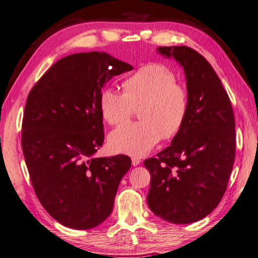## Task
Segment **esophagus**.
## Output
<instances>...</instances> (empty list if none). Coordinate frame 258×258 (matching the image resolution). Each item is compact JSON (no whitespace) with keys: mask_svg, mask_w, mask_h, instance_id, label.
Returning <instances> with one entry per match:
<instances>
[{"mask_svg":"<svg viewBox=\"0 0 258 258\" xmlns=\"http://www.w3.org/2000/svg\"><path fill=\"white\" fill-rule=\"evenodd\" d=\"M131 163H133L134 166H137V165L142 163V159H140L139 157H133L131 158Z\"/></svg>","mask_w":258,"mask_h":258,"instance_id":"obj_1","label":"esophagus"}]
</instances>
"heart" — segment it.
<instances>
[{
	"mask_svg": "<svg viewBox=\"0 0 258 258\" xmlns=\"http://www.w3.org/2000/svg\"><path fill=\"white\" fill-rule=\"evenodd\" d=\"M121 92L104 87L100 109L110 124L128 121L142 106L137 123H127L112 131L109 144L116 153L143 156L160 139L172 138L185 123L189 111L188 92L177 83L175 73L163 64H148L124 80Z\"/></svg>",
	"mask_w": 258,
	"mask_h": 258,
	"instance_id": "obj_1",
	"label": "heart"
}]
</instances>
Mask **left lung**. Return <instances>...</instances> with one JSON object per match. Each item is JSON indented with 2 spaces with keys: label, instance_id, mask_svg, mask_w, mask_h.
<instances>
[{
  "label": "left lung",
  "instance_id": "1",
  "mask_svg": "<svg viewBox=\"0 0 258 258\" xmlns=\"http://www.w3.org/2000/svg\"><path fill=\"white\" fill-rule=\"evenodd\" d=\"M158 51L183 66L189 111L172 145L144 162L150 173L147 203L164 220L192 223L215 210L227 189L236 156L235 115L205 57L186 46Z\"/></svg>",
  "mask_w": 258,
  "mask_h": 258
}]
</instances>
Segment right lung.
<instances>
[{"instance_id":"add662e5","label":"right lung","mask_w":258,"mask_h":258,"mask_svg":"<svg viewBox=\"0 0 258 258\" xmlns=\"http://www.w3.org/2000/svg\"><path fill=\"white\" fill-rule=\"evenodd\" d=\"M133 70L105 52L57 60L29 92L21 145L41 206L61 225L91 229L110 216L125 155L93 158L104 142L100 93L106 82Z\"/></svg>"}]
</instances>
